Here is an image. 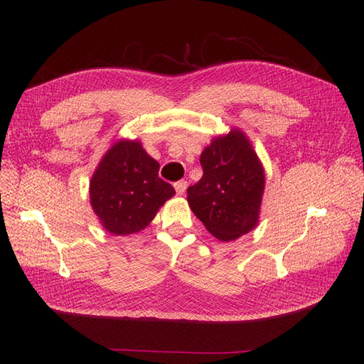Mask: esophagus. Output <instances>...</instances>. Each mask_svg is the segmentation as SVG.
Segmentation results:
<instances>
[{"instance_id": "1", "label": "esophagus", "mask_w": 364, "mask_h": 364, "mask_svg": "<svg viewBox=\"0 0 364 364\" xmlns=\"http://www.w3.org/2000/svg\"><path fill=\"white\" fill-rule=\"evenodd\" d=\"M186 186H188V183H186V181H179V182L174 183V190H176V193L182 196V194L185 193V190H186Z\"/></svg>"}]
</instances>
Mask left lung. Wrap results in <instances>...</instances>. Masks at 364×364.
Segmentation results:
<instances>
[{
    "label": "left lung",
    "mask_w": 364,
    "mask_h": 364,
    "mask_svg": "<svg viewBox=\"0 0 364 364\" xmlns=\"http://www.w3.org/2000/svg\"><path fill=\"white\" fill-rule=\"evenodd\" d=\"M202 179L190 186L191 211L215 238L232 241L257 226L264 168L243 132L213 139L200 155Z\"/></svg>",
    "instance_id": "1"
}]
</instances>
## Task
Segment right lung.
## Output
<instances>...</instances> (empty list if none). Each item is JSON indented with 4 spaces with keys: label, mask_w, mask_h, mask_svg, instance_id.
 <instances>
[{
    "label": "right lung",
    "mask_w": 364,
    "mask_h": 364,
    "mask_svg": "<svg viewBox=\"0 0 364 364\" xmlns=\"http://www.w3.org/2000/svg\"><path fill=\"white\" fill-rule=\"evenodd\" d=\"M158 171V161L147 155L136 139H121L106 151L90 182V197L94 213L107 232H139L176 194Z\"/></svg>",
    "instance_id": "add662e5"
}]
</instances>
